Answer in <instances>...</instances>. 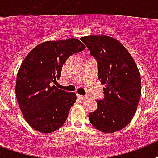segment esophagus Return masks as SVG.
Instances as JSON below:
<instances>
[{"label":"esophagus","mask_w":158,"mask_h":158,"mask_svg":"<svg viewBox=\"0 0 158 158\" xmlns=\"http://www.w3.org/2000/svg\"><path fill=\"white\" fill-rule=\"evenodd\" d=\"M77 97L80 99L81 101H83V100H85V99L87 98L85 96H81V95H77Z\"/></svg>","instance_id":"1"}]
</instances>
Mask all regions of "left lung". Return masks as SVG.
I'll use <instances>...</instances> for the list:
<instances>
[{"label": "left lung", "mask_w": 158, "mask_h": 158, "mask_svg": "<svg viewBox=\"0 0 158 158\" xmlns=\"http://www.w3.org/2000/svg\"><path fill=\"white\" fill-rule=\"evenodd\" d=\"M97 62L98 78L105 84L104 98L89 114L94 128L114 133L130 123L141 96L140 73L133 57L123 44L106 35L81 38Z\"/></svg>", "instance_id": "1"}]
</instances>
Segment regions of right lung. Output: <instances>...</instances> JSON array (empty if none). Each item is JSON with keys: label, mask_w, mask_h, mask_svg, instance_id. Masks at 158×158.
Returning <instances> with one entry per match:
<instances>
[{"label": "right lung", "mask_w": 158, "mask_h": 158, "mask_svg": "<svg viewBox=\"0 0 158 158\" xmlns=\"http://www.w3.org/2000/svg\"><path fill=\"white\" fill-rule=\"evenodd\" d=\"M85 48L77 39L47 41L24 58L17 73L15 94L24 119L33 129L47 134L65 123L77 95L53 84L61 77L68 57Z\"/></svg>", "instance_id": "obj_1"}]
</instances>
